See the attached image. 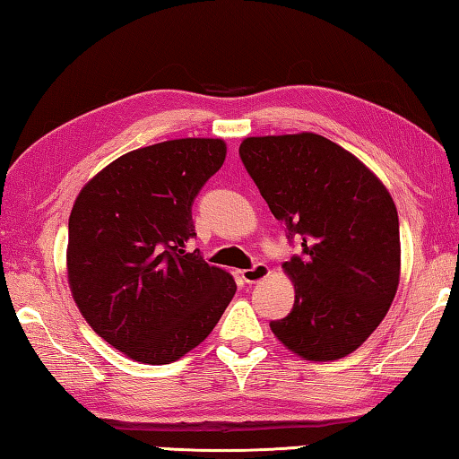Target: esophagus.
Returning <instances> with one entry per match:
<instances>
[{
    "instance_id": "1",
    "label": "esophagus",
    "mask_w": 459,
    "mask_h": 459,
    "mask_svg": "<svg viewBox=\"0 0 459 459\" xmlns=\"http://www.w3.org/2000/svg\"><path fill=\"white\" fill-rule=\"evenodd\" d=\"M268 276H270V268L266 266V264H262V262L255 264V266L250 268V270H242V278H244L246 284H258V282H262L264 278H268Z\"/></svg>"
}]
</instances>
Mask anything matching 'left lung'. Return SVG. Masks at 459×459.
<instances>
[{"mask_svg":"<svg viewBox=\"0 0 459 459\" xmlns=\"http://www.w3.org/2000/svg\"><path fill=\"white\" fill-rule=\"evenodd\" d=\"M246 171L302 254L284 262L294 307L272 333L308 360L359 349L387 315L399 286V217L389 191L339 144L315 133L250 136Z\"/></svg>","mask_w":459,"mask_h":459,"instance_id":"left-lung-1","label":"left lung"}]
</instances>
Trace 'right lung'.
I'll return each instance as SVG.
<instances>
[{"label": "right lung", "mask_w": 459, "mask_h": 459, "mask_svg": "<svg viewBox=\"0 0 459 459\" xmlns=\"http://www.w3.org/2000/svg\"><path fill=\"white\" fill-rule=\"evenodd\" d=\"M223 160L221 139L151 144L112 160L72 207V296L94 333L133 360L183 357L234 299V278L187 250L193 201Z\"/></svg>", "instance_id": "1"}]
</instances>
